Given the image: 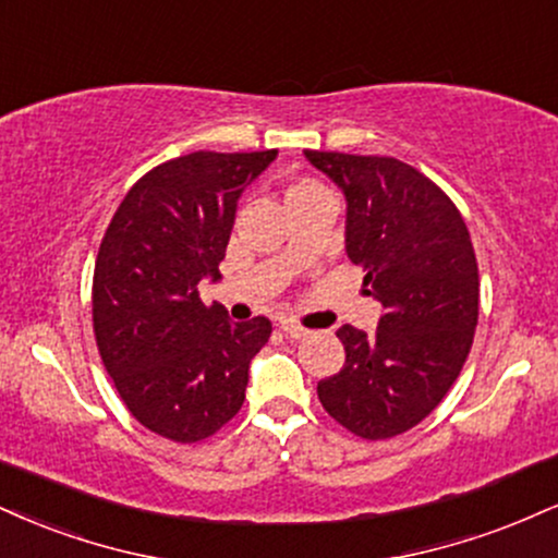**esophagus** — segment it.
Listing matches in <instances>:
<instances>
[{
    "label": "esophagus",
    "instance_id": "34e87169",
    "mask_svg": "<svg viewBox=\"0 0 558 558\" xmlns=\"http://www.w3.org/2000/svg\"><path fill=\"white\" fill-rule=\"evenodd\" d=\"M280 330H283L291 340H301V338H306V335H308V330H304V327L296 325V322H293V319L280 322Z\"/></svg>",
    "mask_w": 558,
    "mask_h": 558
}]
</instances>
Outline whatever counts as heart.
<instances>
[{
    "label": "heart",
    "instance_id": "obj_1",
    "mask_svg": "<svg viewBox=\"0 0 558 558\" xmlns=\"http://www.w3.org/2000/svg\"><path fill=\"white\" fill-rule=\"evenodd\" d=\"M308 190H319V186L312 184V181H301V184H293L291 190L286 192V197H291V194H299V192H308Z\"/></svg>",
    "mask_w": 558,
    "mask_h": 558
}]
</instances>
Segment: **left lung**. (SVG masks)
<instances>
[{
	"instance_id": "8db88e82",
	"label": "left lung",
	"mask_w": 558,
	"mask_h": 558,
	"mask_svg": "<svg viewBox=\"0 0 558 558\" xmlns=\"http://www.w3.org/2000/svg\"><path fill=\"white\" fill-rule=\"evenodd\" d=\"M345 197V252L381 304L372 335L338 330L345 364L317 385L325 411L364 439L426 418L458 379L478 325V262L465 220L398 158L306 150Z\"/></svg>"
}]
</instances>
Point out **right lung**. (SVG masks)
<instances>
[{"label":"right lung","instance_id":"add662e5","mask_svg":"<svg viewBox=\"0 0 558 558\" xmlns=\"http://www.w3.org/2000/svg\"><path fill=\"white\" fill-rule=\"evenodd\" d=\"M278 150L190 153L147 171L113 213L93 275V330L106 372L145 428L199 441L239 413L270 319L205 306L239 197Z\"/></svg>","mask_w":558,"mask_h":558}]
</instances>
